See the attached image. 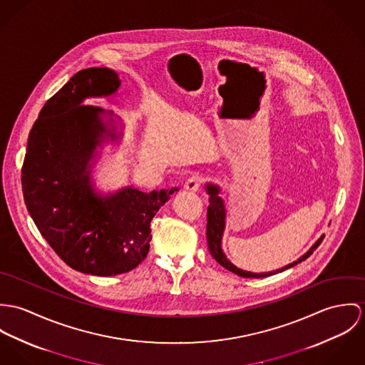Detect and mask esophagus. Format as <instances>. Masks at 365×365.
Returning a JSON list of instances; mask_svg holds the SVG:
<instances>
[{
    "label": "esophagus",
    "instance_id": "esophagus-1",
    "mask_svg": "<svg viewBox=\"0 0 365 365\" xmlns=\"http://www.w3.org/2000/svg\"><path fill=\"white\" fill-rule=\"evenodd\" d=\"M202 182V178L200 173H192V175L187 178V180L185 182V189L196 192V190H199V189H200Z\"/></svg>",
    "mask_w": 365,
    "mask_h": 365
}]
</instances>
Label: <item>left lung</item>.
<instances>
[{
  "instance_id": "obj_1",
  "label": "left lung",
  "mask_w": 365,
  "mask_h": 365,
  "mask_svg": "<svg viewBox=\"0 0 365 365\" xmlns=\"http://www.w3.org/2000/svg\"><path fill=\"white\" fill-rule=\"evenodd\" d=\"M207 193L210 195V205L207 207V230H205V237H207V245H208V252L211 253V256L222 266L225 267L227 270L241 276V277H246V279H262V277H269V276H273V274H277V273H282L284 270L301 263L302 260L308 259L314 250L321 245V242L324 241V235L322 238H319L315 245L302 256L299 257L297 262L282 267L276 272H269V273H250V272H243L241 269H238L237 266H234L227 257L225 255L222 253V249H221V237H222V231H224V218H225V211H224V205H222V200L217 196L218 195V187L217 186H212V185H207Z\"/></svg>"
}]
</instances>
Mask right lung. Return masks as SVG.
<instances>
[{"mask_svg":"<svg viewBox=\"0 0 365 365\" xmlns=\"http://www.w3.org/2000/svg\"><path fill=\"white\" fill-rule=\"evenodd\" d=\"M120 80L109 68H85L43 106L22 165L26 208L57 256L86 274L116 276L148 255L151 220L178 189L143 193L127 187L106 199L88 183L86 163L103 131L88 96L113 93Z\"/></svg>","mask_w":365,"mask_h":365,"instance_id":"add662e5","label":"right lung"}]
</instances>
